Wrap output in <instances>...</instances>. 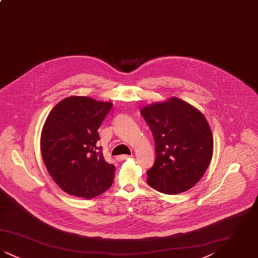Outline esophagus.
<instances>
[{"mask_svg":"<svg viewBox=\"0 0 258 258\" xmlns=\"http://www.w3.org/2000/svg\"><path fill=\"white\" fill-rule=\"evenodd\" d=\"M131 158H133V156H128V155H122V156H120V157H117V160H128V159H131Z\"/></svg>","mask_w":258,"mask_h":258,"instance_id":"1","label":"esophagus"}]
</instances>
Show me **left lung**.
Wrapping results in <instances>:
<instances>
[{
	"label": "left lung",
	"mask_w": 258,
	"mask_h": 258,
	"mask_svg": "<svg viewBox=\"0 0 258 258\" xmlns=\"http://www.w3.org/2000/svg\"><path fill=\"white\" fill-rule=\"evenodd\" d=\"M141 115L156 143L148 184L166 195L188 190L202 178L213 157V135L205 116L175 97L144 106Z\"/></svg>",
	"instance_id": "8db88e82"
}]
</instances>
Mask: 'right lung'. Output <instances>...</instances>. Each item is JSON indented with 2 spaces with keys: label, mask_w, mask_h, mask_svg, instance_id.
<instances>
[{
  "label": "right lung",
  "mask_w": 258,
  "mask_h": 258,
  "mask_svg": "<svg viewBox=\"0 0 258 258\" xmlns=\"http://www.w3.org/2000/svg\"><path fill=\"white\" fill-rule=\"evenodd\" d=\"M110 101L73 96L56 104L40 135V151L47 171L61 189L91 199L106 191L115 166L97 147L98 130L112 107Z\"/></svg>",
  "instance_id": "add662e5"
}]
</instances>
